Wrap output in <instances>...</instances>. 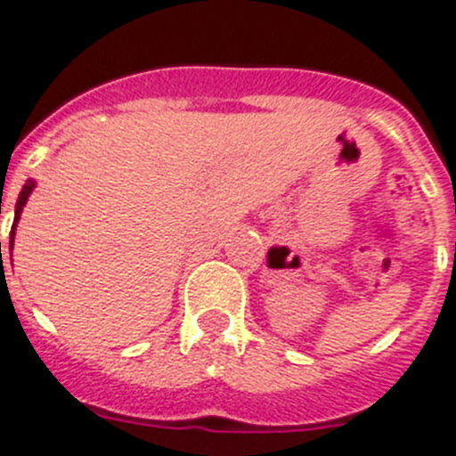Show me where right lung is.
<instances>
[{"instance_id":"obj_1","label":"right lung","mask_w":456,"mask_h":456,"mask_svg":"<svg viewBox=\"0 0 456 456\" xmlns=\"http://www.w3.org/2000/svg\"><path fill=\"white\" fill-rule=\"evenodd\" d=\"M32 189H34V182L27 180V184L22 186V191H20V198H18V202H15V221L20 219V212H22V208H25V202H27V198H29V193H32ZM13 231H15V225H13ZM13 231H11V248H13V235H15Z\"/></svg>"}]
</instances>
